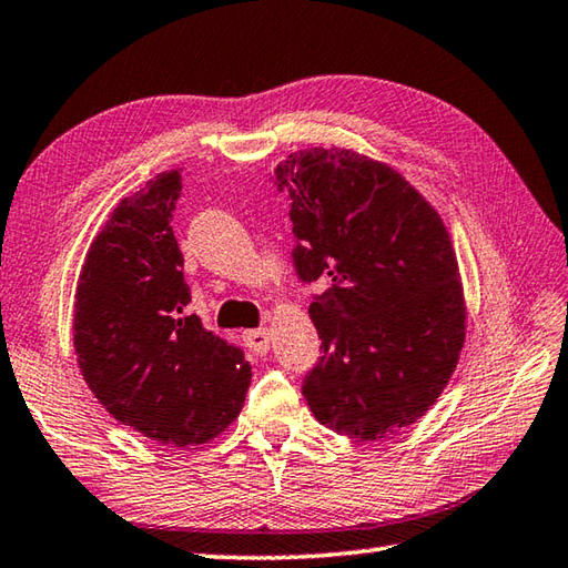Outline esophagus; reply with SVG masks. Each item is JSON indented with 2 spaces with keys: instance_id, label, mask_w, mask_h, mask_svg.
Returning <instances> with one entry per match:
<instances>
[{
  "instance_id": "esophagus-1",
  "label": "esophagus",
  "mask_w": 568,
  "mask_h": 568,
  "mask_svg": "<svg viewBox=\"0 0 568 568\" xmlns=\"http://www.w3.org/2000/svg\"><path fill=\"white\" fill-rule=\"evenodd\" d=\"M243 342H246V347H248L253 354H258V357H263V354L271 349V329L261 327V329L243 332Z\"/></svg>"
}]
</instances>
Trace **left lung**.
I'll return each mask as SVG.
<instances>
[{"label": "left lung", "instance_id": "1", "mask_svg": "<svg viewBox=\"0 0 568 568\" xmlns=\"http://www.w3.org/2000/svg\"><path fill=\"white\" fill-rule=\"evenodd\" d=\"M300 281L329 277L310 303L322 357L303 396L322 426L379 440L438 402L465 342V297L446 224L394 166L347 148L291 154Z\"/></svg>", "mask_w": 568, "mask_h": 568}]
</instances>
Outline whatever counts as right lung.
<instances>
[{"instance_id": "add662e5", "label": "right lung", "mask_w": 568, "mask_h": 568, "mask_svg": "<svg viewBox=\"0 0 568 568\" xmlns=\"http://www.w3.org/2000/svg\"><path fill=\"white\" fill-rule=\"evenodd\" d=\"M182 174L120 199L85 253L73 305L81 374L110 416L170 448L202 446L241 414L251 364L186 313L172 231Z\"/></svg>"}]
</instances>
